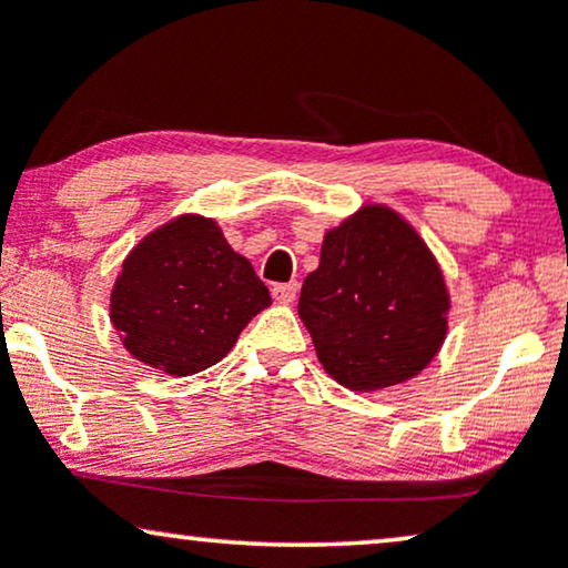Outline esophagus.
<instances>
[{"label": "esophagus", "instance_id": "34e87169", "mask_svg": "<svg viewBox=\"0 0 568 568\" xmlns=\"http://www.w3.org/2000/svg\"><path fill=\"white\" fill-rule=\"evenodd\" d=\"M297 292H300L297 282H290V284H274V290H271V294H274V300L284 302V305H290V302L297 300Z\"/></svg>", "mask_w": 568, "mask_h": 568}]
</instances>
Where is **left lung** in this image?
Segmentation results:
<instances>
[{"instance_id": "1", "label": "left lung", "mask_w": 568, "mask_h": 568, "mask_svg": "<svg viewBox=\"0 0 568 568\" xmlns=\"http://www.w3.org/2000/svg\"><path fill=\"white\" fill-rule=\"evenodd\" d=\"M449 307L437 255L385 204H364L325 232L297 305L317 362L356 393L422 375L445 344Z\"/></svg>"}]
</instances>
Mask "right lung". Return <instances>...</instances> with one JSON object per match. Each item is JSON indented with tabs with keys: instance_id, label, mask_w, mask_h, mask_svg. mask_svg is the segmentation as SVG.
<instances>
[{
	"instance_id": "add662e5",
	"label": "right lung",
	"mask_w": 568,
	"mask_h": 568,
	"mask_svg": "<svg viewBox=\"0 0 568 568\" xmlns=\"http://www.w3.org/2000/svg\"><path fill=\"white\" fill-rule=\"evenodd\" d=\"M271 305L268 286L212 216L178 214L139 240L111 290V323L134 359L189 377L230 354Z\"/></svg>"
}]
</instances>
